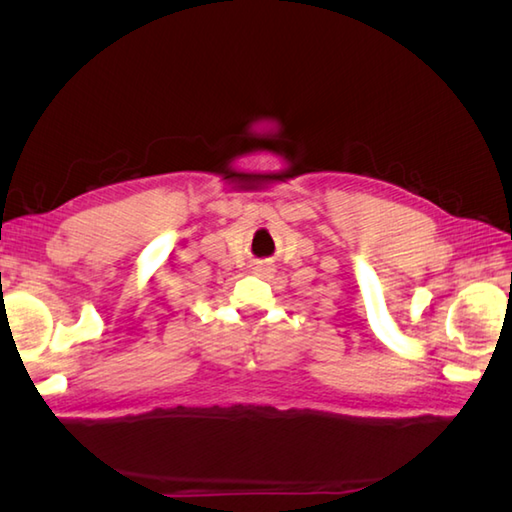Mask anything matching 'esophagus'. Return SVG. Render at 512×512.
Segmentation results:
<instances>
[{"instance_id": "34e87169", "label": "esophagus", "mask_w": 512, "mask_h": 512, "mask_svg": "<svg viewBox=\"0 0 512 512\" xmlns=\"http://www.w3.org/2000/svg\"><path fill=\"white\" fill-rule=\"evenodd\" d=\"M273 266H270V264H266V262H259L257 266H255V273L257 275H273Z\"/></svg>"}]
</instances>
